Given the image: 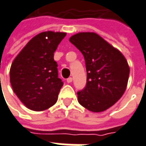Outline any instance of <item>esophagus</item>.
Instances as JSON below:
<instances>
[{
    "instance_id": "esophagus-1",
    "label": "esophagus",
    "mask_w": 146,
    "mask_h": 146,
    "mask_svg": "<svg viewBox=\"0 0 146 146\" xmlns=\"http://www.w3.org/2000/svg\"><path fill=\"white\" fill-rule=\"evenodd\" d=\"M66 82H67L68 84H69V83H71V82H72V78H71V77H69V78L66 80Z\"/></svg>"
}]
</instances>
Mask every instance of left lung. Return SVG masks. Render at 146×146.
Here are the masks:
<instances>
[{"instance_id":"obj_1","label":"left lung","mask_w":146,"mask_h":146,"mask_svg":"<svg viewBox=\"0 0 146 146\" xmlns=\"http://www.w3.org/2000/svg\"><path fill=\"white\" fill-rule=\"evenodd\" d=\"M85 60L87 84L77 93L79 103L102 112L119 101L126 90L130 68L120 51L94 32H80L69 39Z\"/></svg>"}]
</instances>
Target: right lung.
<instances>
[{
    "instance_id": "right-lung-1",
    "label": "right lung",
    "mask_w": 146,
    "mask_h": 146,
    "mask_svg": "<svg viewBox=\"0 0 146 146\" xmlns=\"http://www.w3.org/2000/svg\"><path fill=\"white\" fill-rule=\"evenodd\" d=\"M65 32L47 31L34 36L14 58L9 80L14 93L28 109L42 111L57 102L63 82L53 53Z\"/></svg>"
}]
</instances>
